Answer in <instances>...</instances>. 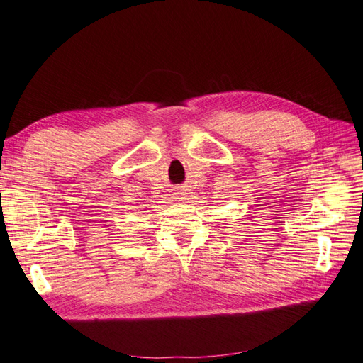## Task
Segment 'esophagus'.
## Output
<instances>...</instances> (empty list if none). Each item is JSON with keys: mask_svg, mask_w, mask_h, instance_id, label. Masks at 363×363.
<instances>
[{"mask_svg": "<svg viewBox=\"0 0 363 363\" xmlns=\"http://www.w3.org/2000/svg\"><path fill=\"white\" fill-rule=\"evenodd\" d=\"M178 194H179V193H178Z\"/></svg>", "mask_w": 363, "mask_h": 363, "instance_id": "34e87169", "label": "esophagus"}]
</instances>
